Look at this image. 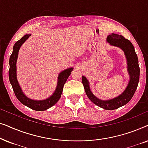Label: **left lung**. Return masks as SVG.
Returning a JSON list of instances; mask_svg holds the SVG:
<instances>
[{
    "mask_svg": "<svg viewBox=\"0 0 148 148\" xmlns=\"http://www.w3.org/2000/svg\"><path fill=\"white\" fill-rule=\"evenodd\" d=\"M106 40L110 45L120 48L124 52L127 61V71L130 77L126 89L116 98L108 100H102L92 94L90 88V83L85 76H82V83L87 96L94 104L105 110H112L124 106L132 98L138 86L140 69L134 46L129 40L125 39L121 35L112 34L107 37Z\"/></svg>",
    "mask_w": 148,
    "mask_h": 148,
    "instance_id": "obj_1",
    "label": "left lung"
}]
</instances>
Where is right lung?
Wrapping results in <instances>:
<instances>
[{
    "label": "right lung",
    "mask_w": 148,
    "mask_h": 148,
    "mask_svg": "<svg viewBox=\"0 0 148 148\" xmlns=\"http://www.w3.org/2000/svg\"><path fill=\"white\" fill-rule=\"evenodd\" d=\"M31 34H25L23 37L16 42L13 46V52L9 58V77L12 88L14 91L16 97L20 102L22 103L25 106L29 107L31 109L37 111L46 110L50 108V107L54 106L59 100L61 96L63 86L67 79L71 73V71L73 68L71 67L62 71L59 73L58 76V82L56 88L53 94L51 96L45 100H35L27 98L24 94L18 83L17 79V60L19 54V50L22 44L29 38Z\"/></svg>",
    "instance_id": "1"
}]
</instances>
